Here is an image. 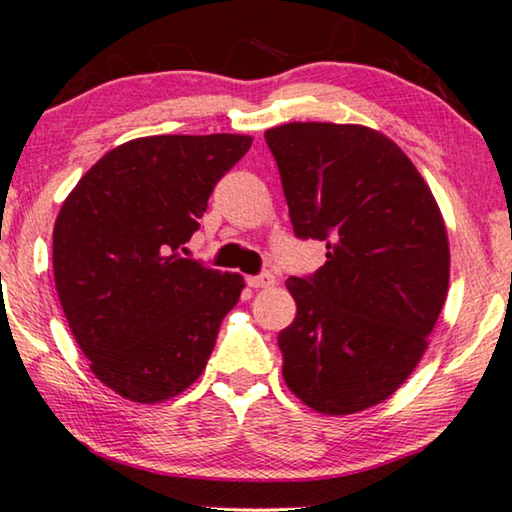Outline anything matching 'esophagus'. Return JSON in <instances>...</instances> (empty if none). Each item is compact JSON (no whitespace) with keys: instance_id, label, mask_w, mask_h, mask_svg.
I'll return each instance as SVG.
<instances>
[{"instance_id":"esophagus-1","label":"esophagus","mask_w":512,"mask_h":512,"mask_svg":"<svg viewBox=\"0 0 512 512\" xmlns=\"http://www.w3.org/2000/svg\"><path fill=\"white\" fill-rule=\"evenodd\" d=\"M247 284L251 288H270L277 284V279H274L272 272H263V274H256V277H247Z\"/></svg>"}]
</instances>
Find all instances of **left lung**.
Wrapping results in <instances>:
<instances>
[{"label":"left lung","mask_w":512,"mask_h":512,"mask_svg":"<svg viewBox=\"0 0 512 512\" xmlns=\"http://www.w3.org/2000/svg\"><path fill=\"white\" fill-rule=\"evenodd\" d=\"M265 143L295 235L328 249L311 277L286 281L298 314L277 337L284 381L325 416L365 411L409 379L446 302L441 210L381 131L291 122L265 131Z\"/></svg>","instance_id":"obj_1"}]
</instances>
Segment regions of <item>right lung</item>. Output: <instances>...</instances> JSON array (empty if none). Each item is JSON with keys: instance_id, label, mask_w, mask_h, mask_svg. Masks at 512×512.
<instances>
[{"instance_id": "add662e5", "label": "right lung", "mask_w": 512, "mask_h": 512, "mask_svg": "<svg viewBox=\"0 0 512 512\" xmlns=\"http://www.w3.org/2000/svg\"><path fill=\"white\" fill-rule=\"evenodd\" d=\"M251 136L129 140L80 177L57 214L59 302L96 379L138 404L187 390L244 279L182 258L214 184Z\"/></svg>"}]
</instances>
